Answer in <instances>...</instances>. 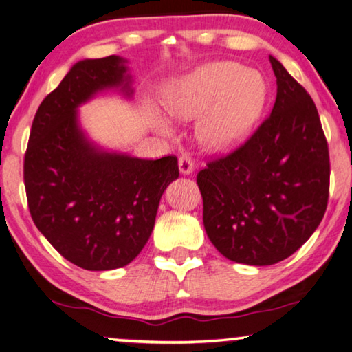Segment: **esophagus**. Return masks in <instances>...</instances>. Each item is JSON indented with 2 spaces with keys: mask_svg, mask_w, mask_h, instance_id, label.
Wrapping results in <instances>:
<instances>
[{
  "mask_svg": "<svg viewBox=\"0 0 352 352\" xmlns=\"http://www.w3.org/2000/svg\"><path fill=\"white\" fill-rule=\"evenodd\" d=\"M178 168H180L182 174H190L194 169V160L189 153H183L180 158H178Z\"/></svg>",
  "mask_w": 352,
  "mask_h": 352,
  "instance_id": "1",
  "label": "esophagus"
}]
</instances>
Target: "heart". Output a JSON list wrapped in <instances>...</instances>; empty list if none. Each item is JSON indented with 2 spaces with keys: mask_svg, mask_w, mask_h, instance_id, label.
Here are the masks:
<instances>
[{
  "mask_svg": "<svg viewBox=\"0 0 352 352\" xmlns=\"http://www.w3.org/2000/svg\"><path fill=\"white\" fill-rule=\"evenodd\" d=\"M267 96L264 76L237 62H211L178 80L166 94V109L178 119L200 118L199 136L223 151L239 144L259 118ZM163 132L170 124L158 119Z\"/></svg>",
  "mask_w": 352,
  "mask_h": 352,
  "instance_id": "b5f03b06",
  "label": "heart"
}]
</instances>
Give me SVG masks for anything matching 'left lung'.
Instances as JSON below:
<instances>
[{
  "instance_id": "obj_1",
  "label": "left lung",
  "mask_w": 352,
  "mask_h": 352,
  "mask_svg": "<svg viewBox=\"0 0 352 352\" xmlns=\"http://www.w3.org/2000/svg\"><path fill=\"white\" fill-rule=\"evenodd\" d=\"M272 113L250 138L197 174L206 234L225 258L272 265L294 254L323 219L329 148L312 98L270 56Z\"/></svg>"
}]
</instances>
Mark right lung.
Returning a JSON list of instances; mask_svg holds the SVG:
<instances>
[{
	"mask_svg": "<svg viewBox=\"0 0 352 352\" xmlns=\"http://www.w3.org/2000/svg\"><path fill=\"white\" fill-rule=\"evenodd\" d=\"M116 56L76 63L35 113L23 166L34 223L65 259L85 270L127 265L151 237L160 199L178 160H141L94 148L76 109L107 87L129 93Z\"/></svg>",
	"mask_w": 352,
	"mask_h": 352,
	"instance_id": "1",
	"label": "right lung"
}]
</instances>
